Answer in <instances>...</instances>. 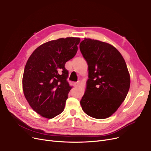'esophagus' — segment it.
Returning <instances> with one entry per match:
<instances>
[{"mask_svg": "<svg viewBox=\"0 0 151 151\" xmlns=\"http://www.w3.org/2000/svg\"><path fill=\"white\" fill-rule=\"evenodd\" d=\"M79 82H75V83H74V84H73V85H74V86L75 87H78V86H79Z\"/></svg>", "mask_w": 151, "mask_h": 151, "instance_id": "34e87169", "label": "esophagus"}]
</instances>
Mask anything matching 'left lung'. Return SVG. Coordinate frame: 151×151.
Segmentation results:
<instances>
[{
  "mask_svg": "<svg viewBox=\"0 0 151 151\" xmlns=\"http://www.w3.org/2000/svg\"><path fill=\"white\" fill-rule=\"evenodd\" d=\"M88 65L86 89L80 101L83 110L97 119L115 113L125 99L130 76L125 61L113 45L84 38L80 44Z\"/></svg>",
  "mask_w": 151,
  "mask_h": 151,
  "instance_id": "1",
  "label": "left lung"
}]
</instances>
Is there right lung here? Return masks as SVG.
<instances>
[{"label":"right lung","instance_id":"obj_1","mask_svg":"<svg viewBox=\"0 0 151 151\" xmlns=\"http://www.w3.org/2000/svg\"><path fill=\"white\" fill-rule=\"evenodd\" d=\"M79 37L60 38L39 46L25 65L23 76L24 95L31 108L47 119L64 110L72 87L67 79L65 65L76 55Z\"/></svg>","mask_w":151,"mask_h":151}]
</instances>
